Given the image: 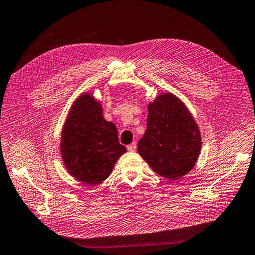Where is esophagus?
<instances>
[{
  "label": "esophagus",
  "mask_w": 255,
  "mask_h": 255,
  "mask_svg": "<svg viewBox=\"0 0 255 255\" xmlns=\"http://www.w3.org/2000/svg\"><path fill=\"white\" fill-rule=\"evenodd\" d=\"M136 148H137V142H132V143L128 144V146H127V149L129 151H134V150H136Z\"/></svg>",
  "instance_id": "obj_1"
}]
</instances>
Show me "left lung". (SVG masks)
<instances>
[{"mask_svg":"<svg viewBox=\"0 0 255 255\" xmlns=\"http://www.w3.org/2000/svg\"><path fill=\"white\" fill-rule=\"evenodd\" d=\"M147 129L138 152L159 176L178 180L193 168L201 136L190 112L178 97L166 93L148 105Z\"/></svg>","mask_w":255,"mask_h":255,"instance_id":"1","label":"left lung"}]
</instances>
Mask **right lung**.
<instances>
[{"instance_id": "obj_1", "label": "right lung", "mask_w": 255, "mask_h": 255, "mask_svg": "<svg viewBox=\"0 0 255 255\" xmlns=\"http://www.w3.org/2000/svg\"><path fill=\"white\" fill-rule=\"evenodd\" d=\"M126 151L119 143L116 126L103 117L101 103L89 94L79 96L62 131L61 153L68 172L78 181L95 186L106 180Z\"/></svg>"}]
</instances>
